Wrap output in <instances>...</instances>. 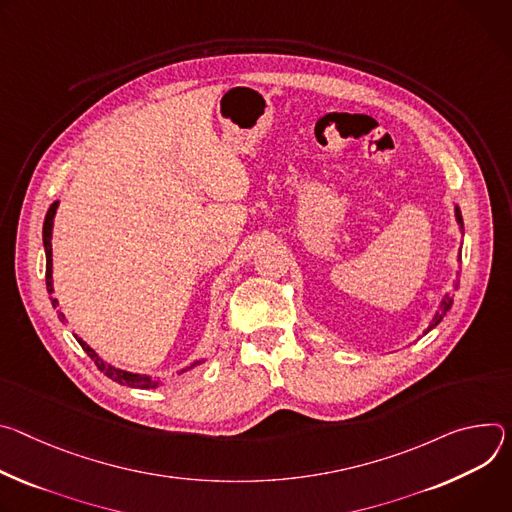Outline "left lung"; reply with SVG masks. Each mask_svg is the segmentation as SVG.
I'll return each mask as SVG.
<instances>
[{"label":"left lung","instance_id":"obj_1","mask_svg":"<svg viewBox=\"0 0 512 512\" xmlns=\"http://www.w3.org/2000/svg\"><path fill=\"white\" fill-rule=\"evenodd\" d=\"M456 219H458V223H460V227H462V230H464V219H462V211H460V207L456 205ZM460 260H462V254H460ZM456 289H458V282H456ZM451 303H453V299L449 297V295H445V299L441 301V311H437V315H435V319H433V323L427 327V331H431L441 319H443V315L451 309ZM425 331V333H427Z\"/></svg>","mask_w":512,"mask_h":512}]
</instances>
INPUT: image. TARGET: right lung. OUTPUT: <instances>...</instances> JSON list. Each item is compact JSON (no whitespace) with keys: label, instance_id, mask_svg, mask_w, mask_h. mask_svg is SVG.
I'll use <instances>...</instances> for the list:
<instances>
[{"label":"right lung","instance_id":"add662e5","mask_svg":"<svg viewBox=\"0 0 512 512\" xmlns=\"http://www.w3.org/2000/svg\"><path fill=\"white\" fill-rule=\"evenodd\" d=\"M56 207H59V201H54L48 211H46V217H44V225H42V242H44V250H46V291L50 295V301H52V307L56 309V313H59V319L65 321V315L59 311V301H56L52 297V244H50V238H52V219H54V213H56ZM77 337V335H75ZM77 342L81 344V348L87 352V356L95 362V366L107 376L111 378L113 382L118 384H126V386H134V388H154L158 386V380L150 378V376H142V374H132V372H126V370H118L113 368L109 364H105L85 342L81 337H77ZM199 364V362H197ZM197 364H193L191 368H195ZM185 372V370H183Z\"/></svg>","mask_w":512,"mask_h":512}]
</instances>
